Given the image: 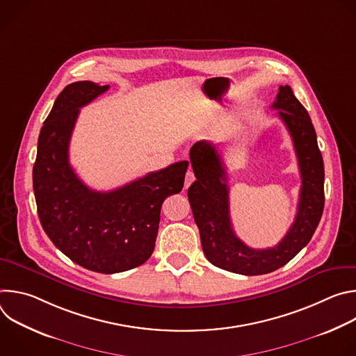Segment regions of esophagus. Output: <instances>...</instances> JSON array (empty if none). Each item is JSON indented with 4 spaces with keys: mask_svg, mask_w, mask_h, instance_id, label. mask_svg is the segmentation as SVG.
<instances>
[{
    "mask_svg": "<svg viewBox=\"0 0 356 356\" xmlns=\"http://www.w3.org/2000/svg\"><path fill=\"white\" fill-rule=\"evenodd\" d=\"M194 180H195L194 173H193V170H191V169H188V170H187V173H186V179H184V188H187V187H188Z\"/></svg>",
    "mask_w": 356,
    "mask_h": 356,
    "instance_id": "1",
    "label": "esophagus"
}]
</instances>
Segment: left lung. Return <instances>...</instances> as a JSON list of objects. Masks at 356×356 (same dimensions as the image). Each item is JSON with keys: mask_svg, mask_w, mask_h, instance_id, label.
<instances>
[{"mask_svg": "<svg viewBox=\"0 0 356 356\" xmlns=\"http://www.w3.org/2000/svg\"><path fill=\"white\" fill-rule=\"evenodd\" d=\"M272 108L279 111L293 139L301 176L294 222L273 248L253 249L235 235L229 217L227 170L214 143L200 140L190 149L197 180L188 187L187 197L204 255L214 266L246 276L270 273L291 261L310 242L324 210V162L307 110L290 86L279 87Z\"/></svg>", "mask_w": 356, "mask_h": 356, "instance_id": "left-lung-1", "label": "left lung"}]
</instances>
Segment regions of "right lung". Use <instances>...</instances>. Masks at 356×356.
<instances>
[{"mask_svg": "<svg viewBox=\"0 0 356 356\" xmlns=\"http://www.w3.org/2000/svg\"><path fill=\"white\" fill-rule=\"evenodd\" d=\"M108 88L92 81L63 88L40 129L33 165L43 231L74 264L106 275L150 258L163 201L181 191L188 166L181 161L107 193L88 188L69 163V143L80 108Z\"/></svg>", "mask_w": 356, "mask_h": 356, "instance_id": "right-lung-1", "label": "right lung"}]
</instances>
